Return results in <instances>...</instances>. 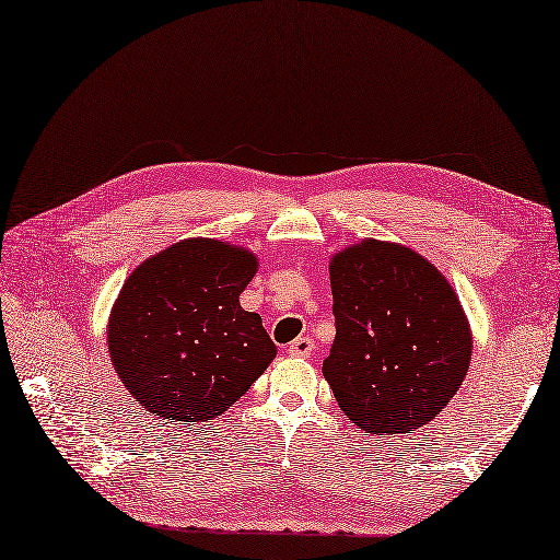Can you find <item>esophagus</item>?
I'll use <instances>...</instances> for the list:
<instances>
[{
  "instance_id": "obj_1",
  "label": "esophagus",
  "mask_w": 560,
  "mask_h": 560,
  "mask_svg": "<svg viewBox=\"0 0 560 560\" xmlns=\"http://www.w3.org/2000/svg\"><path fill=\"white\" fill-rule=\"evenodd\" d=\"M313 350H315V341L311 336H301L290 343V348H287V352H290L292 358H311Z\"/></svg>"
}]
</instances>
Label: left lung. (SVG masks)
<instances>
[{"mask_svg": "<svg viewBox=\"0 0 560 560\" xmlns=\"http://www.w3.org/2000/svg\"><path fill=\"white\" fill-rule=\"evenodd\" d=\"M336 338L322 364L364 432L406 434L439 416L471 362V329L451 282L416 249L364 238L329 261Z\"/></svg>", "mask_w": 560, "mask_h": 560, "instance_id": "1", "label": "left lung"}]
</instances>
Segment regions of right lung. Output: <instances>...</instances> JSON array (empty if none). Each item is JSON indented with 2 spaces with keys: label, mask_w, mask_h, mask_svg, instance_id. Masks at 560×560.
Masks as SVG:
<instances>
[{
  "label": "right lung",
  "mask_w": 560,
  "mask_h": 560,
  "mask_svg": "<svg viewBox=\"0 0 560 560\" xmlns=\"http://www.w3.org/2000/svg\"><path fill=\"white\" fill-rule=\"evenodd\" d=\"M259 259L241 245L186 238L132 270L107 322L116 376L163 422L222 416L276 358L261 317L241 306Z\"/></svg>",
  "instance_id": "1"
}]
</instances>
